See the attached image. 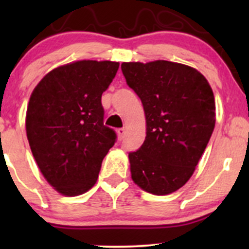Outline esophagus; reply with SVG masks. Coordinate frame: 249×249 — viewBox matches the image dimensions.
Masks as SVG:
<instances>
[{"label": "esophagus", "mask_w": 249, "mask_h": 249, "mask_svg": "<svg viewBox=\"0 0 249 249\" xmlns=\"http://www.w3.org/2000/svg\"><path fill=\"white\" fill-rule=\"evenodd\" d=\"M117 134H118L119 141H123V138L125 137V130L124 128H118V130H117Z\"/></svg>", "instance_id": "esophagus-1"}]
</instances>
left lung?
<instances>
[{
    "mask_svg": "<svg viewBox=\"0 0 249 249\" xmlns=\"http://www.w3.org/2000/svg\"><path fill=\"white\" fill-rule=\"evenodd\" d=\"M122 71L146 117L144 144L128 153L132 180L156 196L176 192L192 177L212 136V88L198 70L180 63L124 62Z\"/></svg>",
    "mask_w": 249,
    "mask_h": 249,
    "instance_id": "1",
    "label": "left lung"
}]
</instances>
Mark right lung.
I'll list each match as a JSON object with an SVG mask.
<instances>
[{
  "mask_svg": "<svg viewBox=\"0 0 249 249\" xmlns=\"http://www.w3.org/2000/svg\"><path fill=\"white\" fill-rule=\"evenodd\" d=\"M118 62L78 61L56 68L34 89L25 117L34 158L47 181L67 196L96 184L117 136L105 126L102 95Z\"/></svg>",
  "mask_w": 249,
  "mask_h": 249,
  "instance_id": "obj_1",
  "label": "right lung"
}]
</instances>
